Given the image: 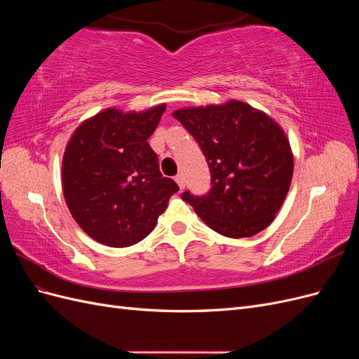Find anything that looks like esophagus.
I'll return each instance as SVG.
<instances>
[{
	"label": "esophagus",
	"instance_id": "esophagus-1",
	"mask_svg": "<svg viewBox=\"0 0 359 359\" xmlns=\"http://www.w3.org/2000/svg\"><path fill=\"white\" fill-rule=\"evenodd\" d=\"M175 181H177V184H178L181 190H182L184 187H186V181H184V177H182V175H177V177H175Z\"/></svg>",
	"mask_w": 359,
	"mask_h": 359
}]
</instances>
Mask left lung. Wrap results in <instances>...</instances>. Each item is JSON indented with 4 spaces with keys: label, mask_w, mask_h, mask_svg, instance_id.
<instances>
[{
    "label": "left lung",
    "mask_w": 359,
    "mask_h": 359,
    "mask_svg": "<svg viewBox=\"0 0 359 359\" xmlns=\"http://www.w3.org/2000/svg\"><path fill=\"white\" fill-rule=\"evenodd\" d=\"M196 139L211 170L205 196L182 193L212 231L248 238L278 212L293 175V154L283 128L240 100L182 107L172 114Z\"/></svg>",
    "instance_id": "obj_1"
}]
</instances>
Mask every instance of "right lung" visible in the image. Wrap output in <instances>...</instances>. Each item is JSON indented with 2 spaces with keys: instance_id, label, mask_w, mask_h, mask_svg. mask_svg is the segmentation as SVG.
Instances as JSON below:
<instances>
[{
  "instance_id": "obj_1",
  "label": "right lung",
  "mask_w": 359,
  "mask_h": 359,
  "mask_svg": "<svg viewBox=\"0 0 359 359\" xmlns=\"http://www.w3.org/2000/svg\"><path fill=\"white\" fill-rule=\"evenodd\" d=\"M166 104L142 112L115 107L85 119L62 157V191L82 231L107 247H128L148 236L180 187L165 178L148 137Z\"/></svg>"
}]
</instances>
